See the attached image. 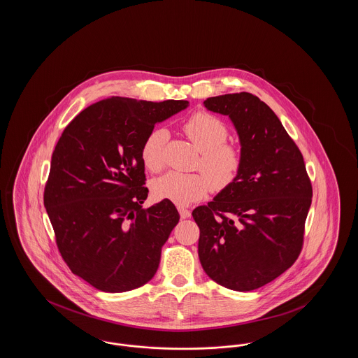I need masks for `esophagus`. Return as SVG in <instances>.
Segmentation results:
<instances>
[{"label": "esophagus", "mask_w": 358, "mask_h": 358, "mask_svg": "<svg viewBox=\"0 0 358 358\" xmlns=\"http://www.w3.org/2000/svg\"><path fill=\"white\" fill-rule=\"evenodd\" d=\"M178 212H180V216H181V219H187V217H190V210L187 209V208H184V206H178Z\"/></svg>", "instance_id": "1"}]
</instances>
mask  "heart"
Instances as JSON below:
<instances>
[{"mask_svg":"<svg viewBox=\"0 0 358 358\" xmlns=\"http://www.w3.org/2000/svg\"><path fill=\"white\" fill-rule=\"evenodd\" d=\"M193 146L201 153L197 169L204 173L185 174L168 171L152 184L154 197L176 205H189L203 199L210 187L217 190L229 187L241 168L243 157L236 145L228 143V127L208 113H197L182 126ZM168 134L164 129H153L142 143L141 158L146 169L162 168V148Z\"/></svg>","mask_w":358,"mask_h":358,"instance_id":"b5f03b06","label":"heart"}]
</instances>
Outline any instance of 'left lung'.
Returning <instances> with one entry per match:
<instances>
[{
  "label": "left lung",
  "instance_id": "1",
  "mask_svg": "<svg viewBox=\"0 0 358 358\" xmlns=\"http://www.w3.org/2000/svg\"><path fill=\"white\" fill-rule=\"evenodd\" d=\"M238 133L235 181L192 215L200 228L206 275L235 291H252L289 268L301 254L313 189L303 157L273 110L250 92L208 98Z\"/></svg>",
  "mask_w": 358,
  "mask_h": 358
}]
</instances>
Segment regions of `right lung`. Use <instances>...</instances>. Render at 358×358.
I'll return each instance as SVG.
<instances>
[{
  "mask_svg": "<svg viewBox=\"0 0 358 358\" xmlns=\"http://www.w3.org/2000/svg\"><path fill=\"white\" fill-rule=\"evenodd\" d=\"M187 101L111 96L76 115L60 136L44 190L59 251L71 271L104 292H124L157 273L161 248L180 220L162 200L143 209L141 148Z\"/></svg>",
  "mask_w": 358,
  "mask_h": 358,
  "instance_id": "obj_1",
  "label": "right lung"
}]
</instances>
